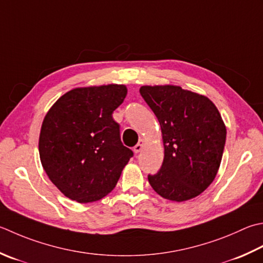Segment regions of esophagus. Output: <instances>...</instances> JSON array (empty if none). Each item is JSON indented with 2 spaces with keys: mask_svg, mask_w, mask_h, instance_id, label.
Returning <instances> with one entry per match:
<instances>
[{
  "mask_svg": "<svg viewBox=\"0 0 263 263\" xmlns=\"http://www.w3.org/2000/svg\"><path fill=\"white\" fill-rule=\"evenodd\" d=\"M143 142H145V141H143L142 139H141V140L139 141V142L137 143V145L135 146V148H133V151H135V153H136V154H138V153H140V152H141V149H142V147H143Z\"/></svg>",
  "mask_w": 263,
  "mask_h": 263,
  "instance_id": "esophagus-1",
  "label": "esophagus"
}]
</instances>
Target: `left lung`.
Listing matches in <instances>:
<instances>
[{"label":"left lung","mask_w":263,"mask_h":263,"mask_svg":"<svg viewBox=\"0 0 263 263\" xmlns=\"http://www.w3.org/2000/svg\"><path fill=\"white\" fill-rule=\"evenodd\" d=\"M140 95L157 117L164 143L162 167L149 174V183L170 200L198 196L217 176L224 149L227 131L218 108L176 85H145Z\"/></svg>","instance_id":"1"}]
</instances>
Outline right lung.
Masks as SVG:
<instances>
[{
  "mask_svg": "<svg viewBox=\"0 0 263 263\" xmlns=\"http://www.w3.org/2000/svg\"><path fill=\"white\" fill-rule=\"evenodd\" d=\"M126 93L122 84L77 87L60 97L45 115L39 140L41 163L66 197L91 203L115 188L133 156L112 120Z\"/></svg>",
  "mask_w": 263,
  "mask_h": 263,
  "instance_id": "add662e5",
  "label": "right lung"
}]
</instances>
